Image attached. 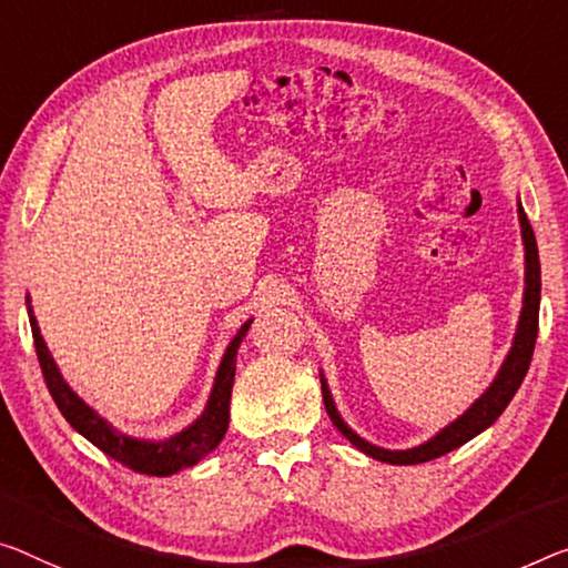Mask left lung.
Here are the masks:
<instances>
[{"instance_id": "left-lung-1", "label": "left lung", "mask_w": 568, "mask_h": 568, "mask_svg": "<svg viewBox=\"0 0 568 568\" xmlns=\"http://www.w3.org/2000/svg\"><path fill=\"white\" fill-rule=\"evenodd\" d=\"M520 213V229H523V241H526V296H523V314H520V325H518V335L516 343H513V351L508 355V361L497 373V378L487 394L473 404V408L465 416H459L455 424L447 426V429L439 432L432 442L422 444L416 449H406V452H388L381 447H373L365 439H361L353 429H347V424L339 418L335 412L333 398H329V390L322 381V398H325V408L327 416L333 418V424L339 429V434L345 439H351L357 449L371 455L373 459L388 462V465H418V462H429L447 452L462 447V444L473 439L479 432H485L497 416L505 412V406L510 404L516 390L520 388L523 378L530 368V357H534V347H536V337H538V304H540V261H538V246H536V233L530 229L526 213L523 207H518Z\"/></svg>"}]
</instances>
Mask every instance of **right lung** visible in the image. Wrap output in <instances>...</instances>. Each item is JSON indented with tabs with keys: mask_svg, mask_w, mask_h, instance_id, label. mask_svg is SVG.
Here are the masks:
<instances>
[{
	"mask_svg": "<svg viewBox=\"0 0 568 568\" xmlns=\"http://www.w3.org/2000/svg\"><path fill=\"white\" fill-rule=\"evenodd\" d=\"M32 325V339H34V353H38L42 378L48 383V390L60 414L65 416V422L73 426L78 434H83L85 439L95 444L103 455L116 459L119 465H124L134 473L142 475H174L180 469L193 467L203 459L207 452H213L229 429L231 418V388H233V375H235V353H239L241 339L246 337L251 322H246L239 329V335L233 337L229 351L223 355L221 371H217L215 386L211 400H207L205 414L197 418V422L178 436L164 442H146V439H134V436H126L113 429L111 424L103 422V418L93 412L91 406H85L81 398H78L68 383L60 378V373L52 363L45 343H42V335L38 329V322L30 314Z\"/></svg>",
	"mask_w": 568,
	"mask_h": 568,
	"instance_id": "add662e5",
	"label": "right lung"
}]
</instances>
